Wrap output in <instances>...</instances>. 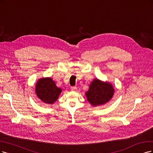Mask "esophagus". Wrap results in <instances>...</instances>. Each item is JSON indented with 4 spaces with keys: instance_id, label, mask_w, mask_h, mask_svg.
I'll return each instance as SVG.
<instances>
[{
    "instance_id": "esophagus-1",
    "label": "esophagus",
    "mask_w": 153,
    "mask_h": 153,
    "mask_svg": "<svg viewBox=\"0 0 153 153\" xmlns=\"http://www.w3.org/2000/svg\"><path fill=\"white\" fill-rule=\"evenodd\" d=\"M71 90L72 91H76L77 90V88L76 86H73V87L71 88Z\"/></svg>"
}]
</instances>
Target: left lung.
I'll return each mask as SVG.
<instances>
[{"instance_id":"obj_1","label":"left lung","mask_w":153,"mask_h":153,"mask_svg":"<svg viewBox=\"0 0 153 153\" xmlns=\"http://www.w3.org/2000/svg\"><path fill=\"white\" fill-rule=\"evenodd\" d=\"M114 88L111 84L95 79L90 86L86 95L87 99L93 106L104 104L113 96Z\"/></svg>"}]
</instances>
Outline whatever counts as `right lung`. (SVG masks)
<instances>
[{
	"mask_svg": "<svg viewBox=\"0 0 153 153\" xmlns=\"http://www.w3.org/2000/svg\"><path fill=\"white\" fill-rule=\"evenodd\" d=\"M36 91L37 97L44 103L52 104L58 99L62 90L56 86L51 78L39 79L36 85Z\"/></svg>",
	"mask_w": 153,
	"mask_h": 153,
	"instance_id": "right-lung-1",
	"label": "right lung"
}]
</instances>
